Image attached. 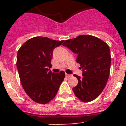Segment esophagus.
Listing matches in <instances>:
<instances>
[{"mask_svg": "<svg viewBox=\"0 0 126 126\" xmlns=\"http://www.w3.org/2000/svg\"><path fill=\"white\" fill-rule=\"evenodd\" d=\"M65 76L67 78H70V77H72V75H69V74H65Z\"/></svg>", "mask_w": 126, "mask_h": 126, "instance_id": "obj_1", "label": "esophagus"}]
</instances>
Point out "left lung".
<instances>
[{
	"label": "left lung",
	"mask_w": 126,
	"mask_h": 126,
	"mask_svg": "<svg viewBox=\"0 0 126 126\" xmlns=\"http://www.w3.org/2000/svg\"><path fill=\"white\" fill-rule=\"evenodd\" d=\"M63 45L78 54L77 62L82 69V77L74 75L79 80L78 85L73 88L75 95L83 102L92 101L101 94L109 77V46L92 35H80L65 40Z\"/></svg>",
	"instance_id": "left-lung-1"
}]
</instances>
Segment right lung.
Wrapping results in <instances>:
<instances>
[{
	"label": "right lung",
	"mask_w": 126,
	"mask_h": 126,
	"mask_svg": "<svg viewBox=\"0 0 126 126\" xmlns=\"http://www.w3.org/2000/svg\"><path fill=\"white\" fill-rule=\"evenodd\" d=\"M63 40L36 36L28 40L19 49L17 68L25 92L36 103L46 104L55 97L65 78V72L51 73L53 50Z\"/></svg>",
	"instance_id": "1"
}]
</instances>
